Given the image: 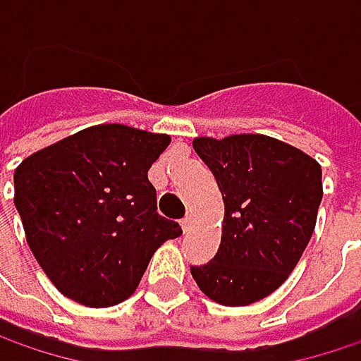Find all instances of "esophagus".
Returning <instances> with one entry per match:
<instances>
[{
    "instance_id": "1",
    "label": "esophagus",
    "mask_w": 361,
    "mask_h": 361,
    "mask_svg": "<svg viewBox=\"0 0 361 361\" xmlns=\"http://www.w3.org/2000/svg\"><path fill=\"white\" fill-rule=\"evenodd\" d=\"M192 226H194V217H192V215H185V217L181 219V228H183V232H190V230H192Z\"/></svg>"
}]
</instances>
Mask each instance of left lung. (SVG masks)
<instances>
[{
    "mask_svg": "<svg viewBox=\"0 0 361 361\" xmlns=\"http://www.w3.org/2000/svg\"><path fill=\"white\" fill-rule=\"evenodd\" d=\"M192 146L226 207L217 255L192 265V278L215 303L251 305L282 286L305 251L322 202V167L259 133L196 137Z\"/></svg>",
    "mask_w": 361,
    "mask_h": 361,
    "instance_id": "1",
    "label": "left lung"
}]
</instances>
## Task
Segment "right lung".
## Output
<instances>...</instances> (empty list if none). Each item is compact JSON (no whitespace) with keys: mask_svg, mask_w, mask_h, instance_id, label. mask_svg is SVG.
Wrapping results in <instances>:
<instances>
[{"mask_svg":"<svg viewBox=\"0 0 361 361\" xmlns=\"http://www.w3.org/2000/svg\"><path fill=\"white\" fill-rule=\"evenodd\" d=\"M165 133L110 123L68 135L14 171V204L27 243L51 284L85 307L131 297L154 251L181 236L157 213L148 169Z\"/></svg>","mask_w":361,"mask_h":361,"instance_id":"add662e5","label":"right lung"}]
</instances>
